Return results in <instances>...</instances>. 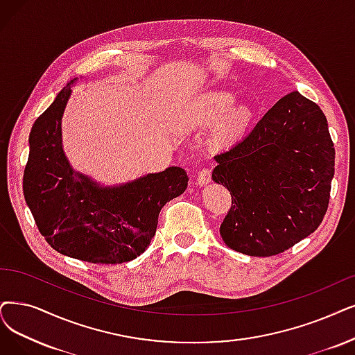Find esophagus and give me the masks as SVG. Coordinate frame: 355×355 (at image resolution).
Here are the masks:
<instances>
[{"label": "esophagus", "instance_id": "esophagus-1", "mask_svg": "<svg viewBox=\"0 0 355 355\" xmlns=\"http://www.w3.org/2000/svg\"><path fill=\"white\" fill-rule=\"evenodd\" d=\"M198 185H205V183L211 182V168L204 167L198 172V178H196Z\"/></svg>", "mask_w": 355, "mask_h": 355}]
</instances>
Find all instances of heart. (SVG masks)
Instances as JSON below:
<instances>
[{"mask_svg": "<svg viewBox=\"0 0 355 355\" xmlns=\"http://www.w3.org/2000/svg\"><path fill=\"white\" fill-rule=\"evenodd\" d=\"M236 97L225 92H208L192 98L182 107V118L192 125H207L221 119L216 138L221 143L242 137L252 122V112L246 106H237Z\"/></svg>", "mask_w": 355, "mask_h": 355, "instance_id": "b5f03b06", "label": "heart"}]
</instances>
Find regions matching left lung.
I'll return each mask as SVG.
<instances>
[{
  "instance_id": "obj_1",
  "label": "left lung",
  "mask_w": 355,
  "mask_h": 355,
  "mask_svg": "<svg viewBox=\"0 0 355 355\" xmlns=\"http://www.w3.org/2000/svg\"><path fill=\"white\" fill-rule=\"evenodd\" d=\"M212 180L229 189L220 225L230 249L272 257L313 233L329 204L335 148L322 109L293 92L242 141L216 155Z\"/></svg>"
}]
</instances>
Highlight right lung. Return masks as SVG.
<instances>
[{
  "label": "right lung",
  "instance_id": "add662e5",
  "mask_svg": "<svg viewBox=\"0 0 355 355\" xmlns=\"http://www.w3.org/2000/svg\"><path fill=\"white\" fill-rule=\"evenodd\" d=\"M73 83L32 126L24 200L40 234L56 252L92 263L128 262L148 248L160 209L185 192L189 178L182 167L172 166L109 188L76 172L61 139V119Z\"/></svg>",
  "mask_w": 355,
  "mask_h": 355
}]
</instances>
